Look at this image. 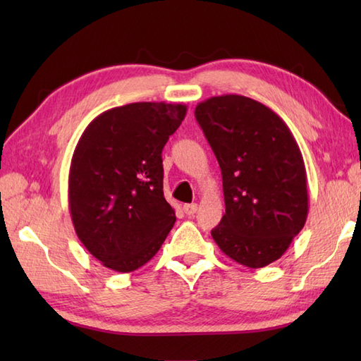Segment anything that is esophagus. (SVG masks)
Returning <instances> with one entry per match:
<instances>
[{"instance_id":"obj_1","label":"esophagus","mask_w":361,"mask_h":361,"mask_svg":"<svg viewBox=\"0 0 361 361\" xmlns=\"http://www.w3.org/2000/svg\"><path fill=\"white\" fill-rule=\"evenodd\" d=\"M198 209V204L197 203H190V204H185L183 206V211H185L186 216H194Z\"/></svg>"}]
</instances>
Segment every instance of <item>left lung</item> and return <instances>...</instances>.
<instances>
[{"instance_id":"left-lung-1","label":"left lung","mask_w":361,"mask_h":361,"mask_svg":"<svg viewBox=\"0 0 361 361\" xmlns=\"http://www.w3.org/2000/svg\"><path fill=\"white\" fill-rule=\"evenodd\" d=\"M195 118L224 180L226 211L212 239L245 267L270 265L307 220V173L296 140L273 110L239 94L206 99Z\"/></svg>"}]
</instances>
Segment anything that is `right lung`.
<instances>
[{
	"instance_id": "add662e5",
	"label": "right lung",
	"mask_w": 361,
	"mask_h": 361,
	"mask_svg": "<svg viewBox=\"0 0 361 361\" xmlns=\"http://www.w3.org/2000/svg\"><path fill=\"white\" fill-rule=\"evenodd\" d=\"M188 106L135 102L99 114L73 153L68 203L79 240L110 270L157 255L175 224L163 192V152Z\"/></svg>"
}]
</instances>
